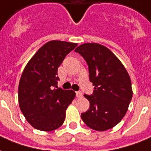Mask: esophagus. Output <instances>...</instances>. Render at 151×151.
<instances>
[{
	"label": "esophagus",
	"instance_id": "esophagus-1",
	"mask_svg": "<svg viewBox=\"0 0 151 151\" xmlns=\"http://www.w3.org/2000/svg\"><path fill=\"white\" fill-rule=\"evenodd\" d=\"M76 97H78V98H81V97H82V96H83V94H82V92L80 91V92H76Z\"/></svg>",
	"mask_w": 151,
	"mask_h": 151
}]
</instances>
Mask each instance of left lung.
Returning <instances> with one entry per match:
<instances>
[{"label":"left lung","mask_w":151,"mask_h":151,"mask_svg":"<svg viewBox=\"0 0 151 151\" xmlns=\"http://www.w3.org/2000/svg\"><path fill=\"white\" fill-rule=\"evenodd\" d=\"M75 51L85 59L94 86L92 95L84 94L90 106L81 118L97 131L113 128L124 117L133 96L128 72L116 55L101 44H82Z\"/></svg>","instance_id":"obj_1"}]
</instances>
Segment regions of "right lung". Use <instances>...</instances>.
Returning <instances> with one entry per match:
<instances>
[{"mask_svg": "<svg viewBox=\"0 0 151 151\" xmlns=\"http://www.w3.org/2000/svg\"><path fill=\"white\" fill-rule=\"evenodd\" d=\"M76 43L53 40L35 53L24 69L18 86L20 109L34 128L51 131L63 125L75 98L72 90L58 88V68Z\"/></svg>", "mask_w": 151, "mask_h": 151, "instance_id": "obj_1", "label": "right lung"}]
</instances>
